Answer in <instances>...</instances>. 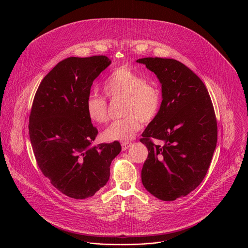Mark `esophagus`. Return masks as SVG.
Here are the masks:
<instances>
[{"instance_id": "esophagus-1", "label": "esophagus", "mask_w": 248, "mask_h": 248, "mask_svg": "<svg viewBox=\"0 0 248 248\" xmlns=\"http://www.w3.org/2000/svg\"><path fill=\"white\" fill-rule=\"evenodd\" d=\"M121 145H122L123 151H125V150H127L131 146V143H129V142H122Z\"/></svg>"}]
</instances>
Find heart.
Wrapping results in <instances>:
<instances>
[{
	"label": "heart",
	"mask_w": 248,
	"mask_h": 248,
	"mask_svg": "<svg viewBox=\"0 0 248 248\" xmlns=\"http://www.w3.org/2000/svg\"><path fill=\"white\" fill-rule=\"evenodd\" d=\"M103 91L112 99L124 98L123 119L114 122L105 131L109 141H126L134 137L142 122L149 124L158 115L162 104V93L157 85L146 79L128 66L114 69L103 84ZM87 114L95 124L107 123L108 105L104 97L90 95L87 99Z\"/></svg>",
	"instance_id": "1"
}]
</instances>
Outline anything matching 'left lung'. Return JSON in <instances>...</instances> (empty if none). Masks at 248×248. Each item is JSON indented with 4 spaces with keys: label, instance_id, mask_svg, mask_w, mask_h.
I'll list each match as a JSON object with an SVG mask.
<instances>
[{
    "label": "left lung",
    "instance_id": "obj_1",
    "mask_svg": "<svg viewBox=\"0 0 248 248\" xmlns=\"http://www.w3.org/2000/svg\"><path fill=\"white\" fill-rule=\"evenodd\" d=\"M137 62L157 76L162 89L160 111L140 139L149 151L142 183L155 197L174 201L207 175L217 142L214 105L202 80L181 62L156 57Z\"/></svg>",
    "mask_w": 248,
    "mask_h": 248
}]
</instances>
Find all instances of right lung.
<instances>
[{"instance_id":"obj_1","label":"right lung","mask_w":248,"mask_h":248,"mask_svg":"<svg viewBox=\"0 0 248 248\" xmlns=\"http://www.w3.org/2000/svg\"><path fill=\"white\" fill-rule=\"evenodd\" d=\"M111 63L106 56L69 57L41 81L29 117V134L42 174L73 199L92 197L110 177L118 141L93 146L98 131L87 114L93 80Z\"/></svg>"}]
</instances>
